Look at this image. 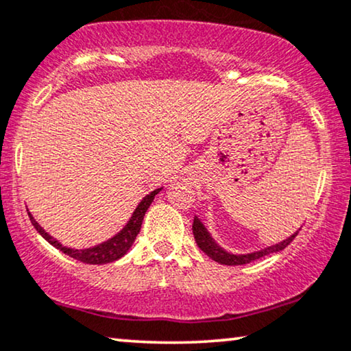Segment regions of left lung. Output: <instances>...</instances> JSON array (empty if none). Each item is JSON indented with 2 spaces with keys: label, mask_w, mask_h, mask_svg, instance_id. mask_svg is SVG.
I'll return each mask as SVG.
<instances>
[{
  "label": "left lung",
  "mask_w": 351,
  "mask_h": 351,
  "mask_svg": "<svg viewBox=\"0 0 351 351\" xmlns=\"http://www.w3.org/2000/svg\"><path fill=\"white\" fill-rule=\"evenodd\" d=\"M193 232H194V239H195V242H197L199 249L202 250L204 254H207L210 258L217 261V263L234 266V265L250 263V261L258 260V258H261V256H265V255H269V254H274V252L284 250L293 241V237L297 236L298 231L293 232V234L291 237H287V239H284L282 242H279V244L269 245V247H266V249H261L258 252H252V254H244V255H234V254H230V252H226L224 249H221V247H219L217 242L213 241V237L210 236V232L207 231V228L204 226L202 221H200L197 217H194Z\"/></svg>",
  "instance_id": "8db88e82"
}]
</instances>
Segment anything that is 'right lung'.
<instances>
[{
    "label": "right lung",
    "mask_w": 351,
    "mask_h": 351,
    "mask_svg": "<svg viewBox=\"0 0 351 351\" xmlns=\"http://www.w3.org/2000/svg\"><path fill=\"white\" fill-rule=\"evenodd\" d=\"M160 191H162V188L152 191L151 194H147L146 197H144L141 202H139L136 210H134L133 215H132V218H130V221L125 224V228L119 232V234H115L114 237H110L109 241L102 242V244H99V245L91 247V249L77 250V249H70V247H64L62 244H59V242L56 241L54 237H51L48 232H46L43 228H41L40 224L35 221V218L32 217L30 212H29V217H30L32 224L35 226V230L38 231L40 234L43 236L51 245H54L56 249L64 252L65 255L72 256V258L82 261V263L104 265V263H110V261H115V260L121 258V256H123L130 250V247L133 245L134 239H136L139 230H141L144 215H146L149 205L152 204L154 197H156V195L160 193Z\"/></svg>",
    "instance_id": "right-lung-1"
}]
</instances>
